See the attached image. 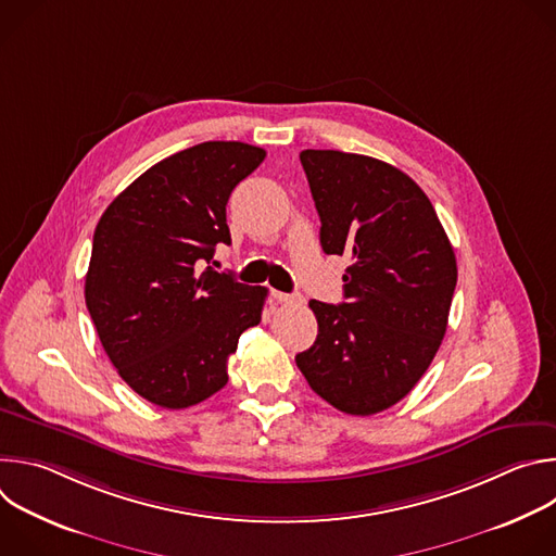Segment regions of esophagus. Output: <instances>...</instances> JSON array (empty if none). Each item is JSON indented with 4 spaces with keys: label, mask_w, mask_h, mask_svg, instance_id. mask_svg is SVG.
Wrapping results in <instances>:
<instances>
[{
    "label": "esophagus",
    "mask_w": 556,
    "mask_h": 556,
    "mask_svg": "<svg viewBox=\"0 0 556 556\" xmlns=\"http://www.w3.org/2000/svg\"><path fill=\"white\" fill-rule=\"evenodd\" d=\"M273 299L279 303H301L299 294H288V292H279V290H273Z\"/></svg>",
    "instance_id": "34e87169"
}]
</instances>
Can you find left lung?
<instances>
[{
	"label": "left lung",
	"mask_w": 556,
	"mask_h": 556,
	"mask_svg": "<svg viewBox=\"0 0 556 556\" xmlns=\"http://www.w3.org/2000/svg\"><path fill=\"white\" fill-rule=\"evenodd\" d=\"M321 217V247L350 255L345 301H309L319 334L296 354L307 384L343 414L371 416L416 387L448 321L457 264L425 191L376 157L299 153Z\"/></svg>",
	"instance_id": "left-lung-1"
}]
</instances>
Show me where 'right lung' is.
I'll return each mask as SVG.
<instances>
[{
	"mask_svg": "<svg viewBox=\"0 0 556 556\" xmlns=\"http://www.w3.org/2000/svg\"><path fill=\"white\" fill-rule=\"evenodd\" d=\"M264 157L247 142H200L147 169L97 224L86 305L121 378L157 407L219 391L240 334L262 321L266 288L200 264L230 244L226 202Z\"/></svg>",
	"mask_w": 556,
	"mask_h": 556,
	"instance_id": "1",
	"label": "right lung"
}]
</instances>
